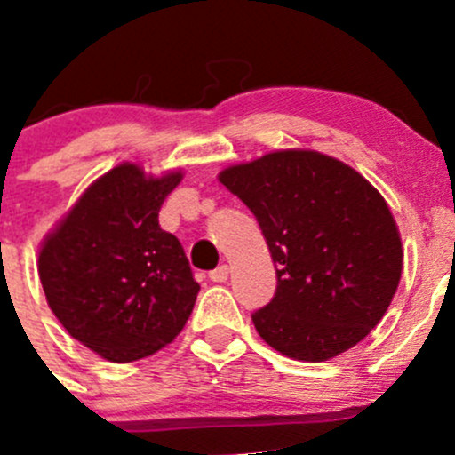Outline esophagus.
Segmentation results:
<instances>
[{"instance_id":"1","label":"esophagus","mask_w":455,"mask_h":455,"mask_svg":"<svg viewBox=\"0 0 455 455\" xmlns=\"http://www.w3.org/2000/svg\"><path fill=\"white\" fill-rule=\"evenodd\" d=\"M209 277H211V282H227V277H228V267H227V264H222V267L213 268V271L209 273Z\"/></svg>"}]
</instances>
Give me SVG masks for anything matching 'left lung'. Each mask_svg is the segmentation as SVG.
I'll use <instances>...</instances> for the list:
<instances>
[{
  "label": "left lung",
  "mask_w": 455,
  "mask_h": 455,
  "mask_svg": "<svg viewBox=\"0 0 455 455\" xmlns=\"http://www.w3.org/2000/svg\"><path fill=\"white\" fill-rule=\"evenodd\" d=\"M220 182L255 215L275 264V295L251 313L259 338L304 363H324L367 338L403 273L385 197L315 151L268 153L228 166Z\"/></svg>",
  "instance_id": "8db88e82"
}]
</instances>
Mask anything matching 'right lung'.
<instances>
[{
    "label": "right lung",
    "instance_id": "add662e5",
    "mask_svg": "<svg viewBox=\"0 0 455 455\" xmlns=\"http://www.w3.org/2000/svg\"><path fill=\"white\" fill-rule=\"evenodd\" d=\"M182 173L147 178L120 164L84 191L44 240L39 280L48 307L84 347L133 363L173 342L196 304L187 253L157 215Z\"/></svg>",
    "mask_w": 455,
    "mask_h": 455
}]
</instances>
